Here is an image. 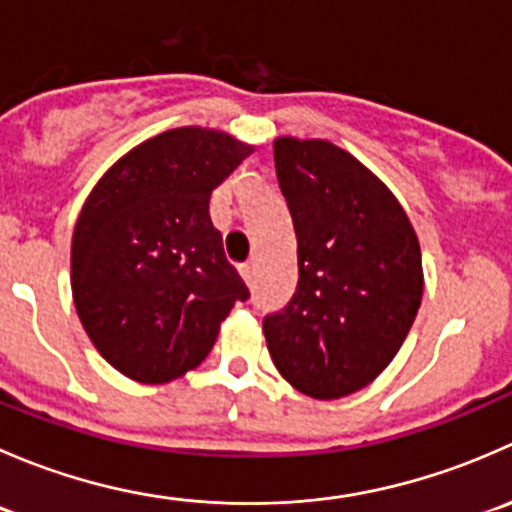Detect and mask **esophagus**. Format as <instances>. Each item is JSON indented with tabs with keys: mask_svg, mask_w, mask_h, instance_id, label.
I'll return each instance as SVG.
<instances>
[{
	"mask_svg": "<svg viewBox=\"0 0 512 512\" xmlns=\"http://www.w3.org/2000/svg\"><path fill=\"white\" fill-rule=\"evenodd\" d=\"M240 275H242V280L247 282V285H252V277H255V265H252V262H245V265H240Z\"/></svg>",
	"mask_w": 512,
	"mask_h": 512,
	"instance_id": "34e87169",
	"label": "esophagus"
}]
</instances>
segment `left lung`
I'll return each mask as SVG.
<instances>
[{
	"instance_id": "1",
	"label": "left lung",
	"mask_w": 512,
	"mask_h": 512,
	"mask_svg": "<svg viewBox=\"0 0 512 512\" xmlns=\"http://www.w3.org/2000/svg\"><path fill=\"white\" fill-rule=\"evenodd\" d=\"M275 168L299 280L262 332L294 389L342 399L371 384L404 344L421 307V247L394 193L334 143L277 138Z\"/></svg>"
}]
</instances>
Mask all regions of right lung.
I'll list each match as a JSON object with an SVG mask.
<instances>
[{"label": "right lung", "mask_w": 512, "mask_h": 512, "mask_svg": "<svg viewBox=\"0 0 512 512\" xmlns=\"http://www.w3.org/2000/svg\"><path fill=\"white\" fill-rule=\"evenodd\" d=\"M250 151L227 133L173 128L91 190L71 240V289L86 334L121 374L165 384L195 369L250 297L208 210Z\"/></svg>", "instance_id": "obj_1"}]
</instances>
